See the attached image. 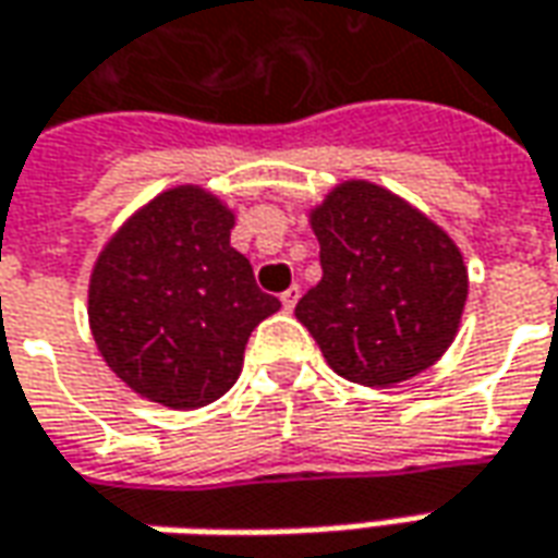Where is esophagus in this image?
Segmentation results:
<instances>
[{"label":"esophagus","mask_w":558,"mask_h":558,"mask_svg":"<svg viewBox=\"0 0 558 558\" xmlns=\"http://www.w3.org/2000/svg\"><path fill=\"white\" fill-rule=\"evenodd\" d=\"M298 298H301V288L291 286V288H286V291H282V298H279V301H282V306H286V310H294Z\"/></svg>","instance_id":"34e87169"}]
</instances>
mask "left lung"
Instances as JSON below:
<instances>
[{
	"label": "left lung",
	"mask_w": 558,
	"mask_h": 558,
	"mask_svg": "<svg viewBox=\"0 0 558 558\" xmlns=\"http://www.w3.org/2000/svg\"><path fill=\"white\" fill-rule=\"evenodd\" d=\"M323 279L294 306L325 362L362 387H396L445 356L461 328L466 264L421 208L372 181L310 208Z\"/></svg>",
	"instance_id": "1"
}]
</instances>
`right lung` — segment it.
Listing matches in <instances>:
<instances>
[{
	"mask_svg": "<svg viewBox=\"0 0 558 558\" xmlns=\"http://www.w3.org/2000/svg\"><path fill=\"white\" fill-rule=\"evenodd\" d=\"M233 208L199 183L141 205L100 248L88 279V325L131 392L193 411L242 372L252 331L279 310L230 245Z\"/></svg>",
	"mask_w": 558,
	"mask_h": 558,
	"instance_id": "right-lung-1",
	"label": "right lung"
}]
</instances>
